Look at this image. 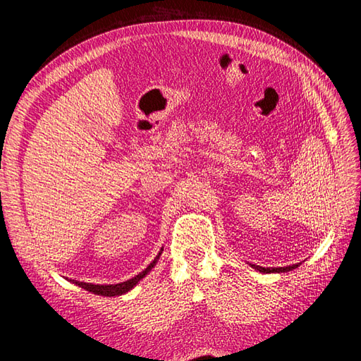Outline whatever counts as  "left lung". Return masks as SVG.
<instances>
[{"instance_id": "8db88e82", "label": "left lung", "mask_w": 361, "mask_h": 361, "mask_svg": "<svg viewBox=\"0 0 361 361\" xmlns=\"http://www.w3.org/2000/svg\"><path fill=\"white\" fill-rule=\"evenodd\" d=\"M255 269H257L262 274H271V272H288L292 271L295 268H298L300 264H295V265H289V267H280V268H264V267H259V265H251Z\"/></svg>"}]
</instances>
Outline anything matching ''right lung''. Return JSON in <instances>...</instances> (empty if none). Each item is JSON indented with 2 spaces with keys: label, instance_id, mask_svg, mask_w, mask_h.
I'll return each instance as SVG.
<instances>
[{
  "label": "right lung",
  "instance_id": "add662e5",
  "mask_svg": "<svg viewBox=\"0 0 361 361\" xmlns=\"http://www.w3.org/2000/svg\"><path fill=\"white\" fill-rule=\"evenodd\" d=\"M161 253H162V248H161V251L158 253V256L154 259V262H152V264H150L143 272H140L138 276H135V277H133V279H129V280H126V281H123V283H117V285H92V283H84V281H76V280H71V281L75 283L76 286H80V288H82V289H85V290H89V292H92V293L104 295V297H117V295H123V293L129 292L130 289H133V288L137 285V283H138L141 279L146 277L147 272L157 265V262H158Z\"/></svg>",
  "mask_w": 361,
  "mask_h": 361
}]
</instances>
